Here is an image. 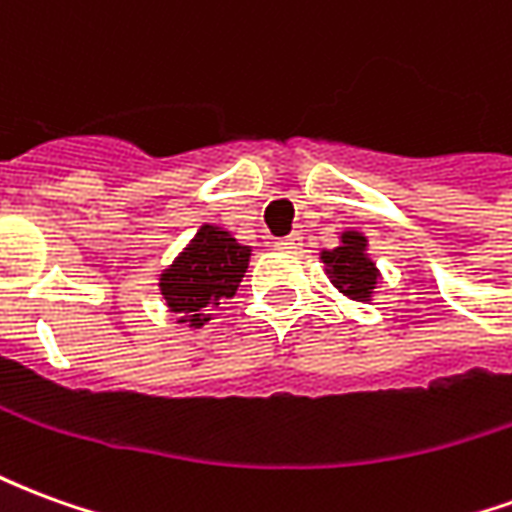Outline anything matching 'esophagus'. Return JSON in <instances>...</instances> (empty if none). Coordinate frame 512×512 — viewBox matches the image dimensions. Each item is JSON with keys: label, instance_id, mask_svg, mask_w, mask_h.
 <instances>
[{"label": "esophagus", "instance_id": "obj_1", "mask_svg": "<svg viewBox=\"0 0 512 512\" xmlns=\"http://www.w3.org/2000/svg\"><path fill=\"white\" fill-rule=\"evenodd\" d=\"M277 246L279 249H296V246H301V235L299 233L285 235V238H279Z\"/></svg>", "mask_w": 512, "mask_h": 512}]
</instances>
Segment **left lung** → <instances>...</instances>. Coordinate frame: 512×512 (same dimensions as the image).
<instances>
[{
  "mask_svg": "<svg viewBox=\"0 0 512 512\" xmlns=\"http://www.w3.org/2000/svg\"><path fill=\"white\" fill-rule=\"evenodd\" d=\"M365 246V235L351 230V233H343V244L321 255L323 263L329 266L326 271L332 277L334 288H340L354 301H370V293L378 282L376 263L365 255Z\"/></svg>",
  "mask_w": 512,
  "mask_h": 512,
  "instance_id": "8db88e82",
  "label": "left lung"
}]
</instances>
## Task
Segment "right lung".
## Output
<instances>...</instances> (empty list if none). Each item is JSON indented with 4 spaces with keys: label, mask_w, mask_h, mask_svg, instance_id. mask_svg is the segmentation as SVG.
Wrapping results in <instances>:
<instances>
[{
    "label": "right lung",
    "mask_w": 512,
    "mask_h": 512,
    "mask_svg": "<svg viewBox=\"0 0 512 512\" xmlns=\"http://www.w3.org/2000/svg\"><path fill=\"white\" fill-rule=\"evenodd\" d=\"M249 252V246L238 244L222 227L202 224L186 252L158 282L167 307L178 315V323L200 329L202 323L211 321L213 310L235 296L249 268Z\"/></svg>",
    "instance_id": "1"
}]
</instances>
